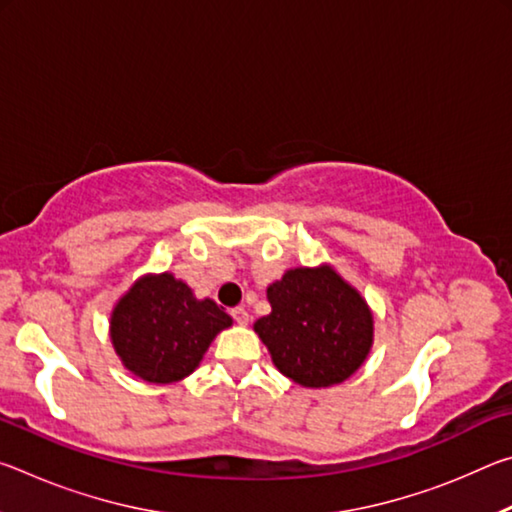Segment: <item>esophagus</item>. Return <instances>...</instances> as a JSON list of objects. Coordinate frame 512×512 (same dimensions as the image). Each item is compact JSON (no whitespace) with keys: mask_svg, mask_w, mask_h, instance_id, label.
Masks as SVG:
<instances>
[{"mask_svg":"<svg viewBox=\"0 0 512 512\" xmlns=\"http://www.w3.org/2000/svg\"><path fill=\"white\" fill-rule=\"evenodd\" d=\"M232 318H235V323H239V325H248V311L244 309V307H235L232 309Z\"/></svg>","mask_w":512,"mask_h":512,"instance_id":"34e87169","label":"esophagus"}]
</instances>
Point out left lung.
<instances>
[{
  "label": "left lung",
  "mask_w": 512,
  "mask_h": 512,
  "mask_svg": "<svg viewBox=\"0 0 512 512\" xmlns=\"http://www.w3.org/2000/svg\"><path fill=\"white\" fill-rule=\"evenodd\" d=\"M271 314L253 325L275 368L305 388L341 384L368 359L372 309L332 264L296 266L266 289Z\"/></svg>",
  "instance_id": "1"
}]
</instances>
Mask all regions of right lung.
<instances>
[{
    "mask_svg": "<svg viewBox=\"0 0 512 512\" xmlns=\"http://www.w3.org/2000/svg\"><path fill=\"white\" fill-rule=\"evenodd\" d=\"M230 325L214 300H198L173 273H146L112 307L110 341L135 377L173 384L192 375L216 334Z\"/></svg>",
    "mask_w": 512,
    "mask_h": 512,
    "instance_id": "add662e5",
    "label": "right lung"
}]
</instances>
